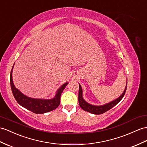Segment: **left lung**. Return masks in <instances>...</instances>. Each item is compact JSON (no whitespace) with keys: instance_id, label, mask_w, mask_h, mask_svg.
I'll list each match as a JSON object with an SVG mask.
<instances>
[{"instance_id":"obj_1","label":"left lung","mask_w":147,"mask_h":147,"mask_svg":"<svg viewBox=\"0 0 147 147\" xmlns=\"http://www.w3.org/2000/svg\"><path fill=\"white\" fill-rule=\"evenodd\" d=\"M127 87L125 88V90H124L123 93L120 96H119L117 99L115 100L112 102H111L107 104H105L104 105H101V106H95L89 104L87 102H86L82 98V90L81 88V86L79 85V91H78V103H79L80 107L81 108L85 111H87L88 112H90L93 114H96V115H100V114H102L103 113L106 112L107 111L111 109L114 106H115L118 103H119L125 95V92L127 90Z\"/></svg>"}]
</instances>
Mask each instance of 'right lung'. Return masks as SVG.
I'll return each mask as SVG.
<instances>
[{
    "mask_svg": "<svg viewBox=\"0 0 147 147\" xmlns=\"http://www.w3.org/2000/svg\"><path fill=\"white\" fill-rule=\"evenodd\" d=\"M12 69L11 70V71H10V87H11L14 98H15L16 101L19 104L24 107V108L31 111V112L37 114H41L51 112V111L56 109L59 107L60 102V96H61V94L64 90V88H65L67 85L68 84V82L62 85V87L57 90L55 96L53 99L43 100L32 98L28 97V96L24 95L15 87L12 81Z\"/></svg>",
    "mask_w": 147,
    "mask_h": 147,
    "instance_id": "add662e5",
    "label": "right lung"
}]
</instances>
